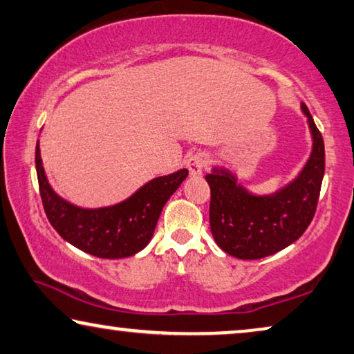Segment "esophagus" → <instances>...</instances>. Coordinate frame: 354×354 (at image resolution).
<instances>
[{
    "instance_id": "esophagus-1",
    "label": "esophagus",
    "mask_w": 354,
    "mask_h": 354,
    "mask_svg": "<svg viewBox=\"0 0 354 354\" xmlns=\"http://www.w3.org/2000/svg\"><path fill=\"white\" fill-rule=\"evenodd\" d=\"M208 159L205 154H194L187 159V168H189V173H191V176H200L202 175L203 168L207 167Z\"/></svg>"
}]
</instances>
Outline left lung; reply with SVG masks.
<instances>
[{
    "label": "left lung",
    "mask_w": 354,
    "mask_h": 354,
    "mask_svg": "<svg viewBox=\"0 0 354 354\" xmlns=\"http://www.w3.org/2000/svg\"><path fill=\"white\" fill-rule=\"evenodd\" d=\"M300 109L312 135V152L299 175L273 194H254L235 173L213 167L209 227L221 250L236 259H262L299 240L312 223L324 176V141L308 108Z\"/></svg>",
    "instance_id": "left-lung-1"
}]
</instances>
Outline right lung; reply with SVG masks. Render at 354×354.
Listing matches in <instances>:
<instances>
[{"label": "right lung", "instance_id": "obj_1", "mask_svg": "<svg viewBox=\"0 0 354 354\" xmlns=\"http://www.w3.org/2000/svg\"><path fill=\"white\" fill-rule=\"evenodd\" d=\"M36 173L47 219L68 243L102 259H122L145 250L154 235L157 221L168 198L187 178L186 168L151 179L122 202L84 208L68 202L49 184L36 143Z\"/></svg>", "mask_w": 354, "mask_h": 354}]
</instances>
